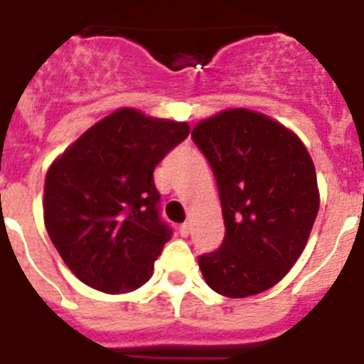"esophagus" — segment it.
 <instances>
[{
	"instance_id": "1",
	"label": "esophagus",
	"mask_w": 364,
	"mask_h": 364,
	"mask_svg": "<svg viewBox=\"0 0 364 364\" xmlns=\"http://www.w3.org/2000/svg\"><path fill=\"white\" fill-rule=\"evenodd\" d=\"M188 232H191V225H188V223H183V225H179V234H181L183 238H185V236H188Z\"/></svg>"
}]
</instances>
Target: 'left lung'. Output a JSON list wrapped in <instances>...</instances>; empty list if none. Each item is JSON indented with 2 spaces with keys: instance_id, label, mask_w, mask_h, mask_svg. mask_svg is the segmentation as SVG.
Here are the masks:
<instances>
[{
  "instance_id": "8db88e82",
  "label": "left lung",
  "mask_w": 364,
  "mask_h": 364,
  "mask_svg": "<svg viewBox=\"0 0 364 364\" xmlns=\"http://www.w3.org/2000/svg\"><path fill=\"white\" fill-rule=\"evenodd\" d=\"M193 141L215 176L225 238L198 257L215 293L243 299L274 287L299 260L319 211L316 168L299 137L270 117L223 111Z\"/></svg>"
}]
</instances>
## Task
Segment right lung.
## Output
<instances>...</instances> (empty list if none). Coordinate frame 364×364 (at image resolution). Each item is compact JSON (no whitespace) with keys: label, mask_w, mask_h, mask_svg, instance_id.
I'll return each mask as SVG.
<instances>
[{"label":"right lung","mask_w":364,"mask_h":364,"mask_svg":"<svg viewBox=\"0 0 364 364\" xmlns=\"http://www.w3.org/2000/svg\"><path fill=\"white\" fill-rule=\"evenodd\" d=\"M187 122L119 109L88 128L48 168L45 227L73 274L104 293H130L153 276L170 240L153 171L188 136Z\"/></svg>","instance_id":"1"}]
</instances>
